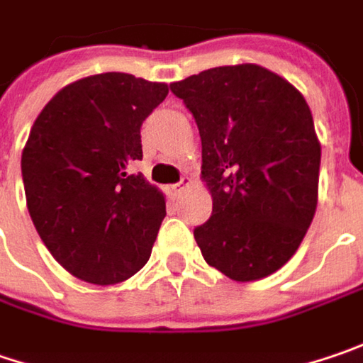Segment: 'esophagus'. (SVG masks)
<instances>
[{
	"label": "esophagus",
	"mask_w": 363,
	"mask_h": 363,
	"mask_svg": "<svg viewBox=\"0 0 363 363\" xmlns=\"http://www.w3.org/2000/svg\"><path fill=\"white\" fill-rule=\"evenodd\" d=\"M190 184H191L190 179H188V177H184V179H182V182H179V184H175V186H172L173 194H182V191L186 190V188H188V186H190Z\"/></svg>",
	"instance_id": "1"
}]
</instances>
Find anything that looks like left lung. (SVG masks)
Returning a JSON list of instances; mask_svg holds the SVG:
<instances>
[{"label":"left lung","instance_id":"1","mask_svg":"<svg viewBox=\"0 0 363 363\" xmlns=\"http://www.w3.org/2000/svg\"><path fill=\"white\" fill-rule=\"evenodd\" d=\"M196 118L212 216L194 228L208 265L235 281L278 272L302 243L318 200L320 143L306 100L253 63L169 85Z\"/></svg>","mask_w":363,"mask_h":363}]
</instances>
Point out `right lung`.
<instances>
[{
  "mask_svg": "<svg viewBox=\"0 0 363 363\" xmlns=\"http://www.w3.org/2000/svg\"><path fill=\"white\" fill-rule=\"evenodd\" d=\"M167 94V83L100 73L65 85L34 120L22 151L26 206L71 276L110 286L149 262L165 196L130 165L143 159V120Z\"/></svg>",
  "mask_w": 363,
  "mask_h": 363,
  "instance_id": "right-lung-1",
  "label": "right lung"
}]
</instances>
